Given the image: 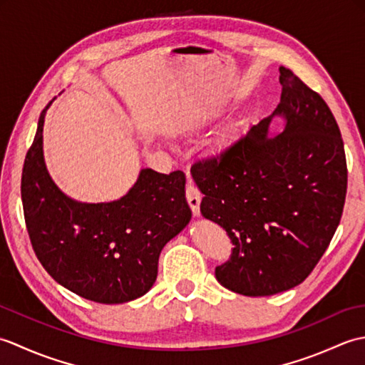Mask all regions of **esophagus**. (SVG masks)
<instances>
[{
    "label": "esophagus",
    "mask_w": 365,
    "mask_h": 365,
    "mask_svg": "<svg viewBox=\"0 0 365 365\" xmlns=\"http://www.w3.org/2000/svg\"><path fill=\"white\" fill-rule=\"evenodd\" d=\"M187 200H188L192 215L199 216L200 215V200H202V195H200V191L195 187V185H191V183H188V187H187Z\"/></svg>",
    "instance_id": "34e87169"
}]
</instances>
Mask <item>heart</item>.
I'll use <instances>...</instances> for the list:
<instances>
[{
  "instance_id": "obj_1",
  "label": "heart",
  "mask_w": 365,
  "mask_h": 365,
  "mask_svg": "<svg viewBox=\"0 0 365 365\" xmlns=\"http://www.w3.org/2000/svg\"><path fill=\"white\" fill-rule=\"evenodd\" d=\"M235 141H237L235 130L232 128L224 130L210 143V147H208V155L215 160H221L224 157H227L230 150L234 149Z\"/></svg>"
}]
</instances>
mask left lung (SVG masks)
<instances>
[{"label":"left lung","mask_w":365,"mask_h":365,"mask_svg":"<svg viewBox=\"0 0 365 365\" xmlns=\"http://www.w3.org/2000/svg\"><path fill=\"white\" fill-rule=\"evenodd\" d=\"M281 102L235 141L221 160L191 168L202 192L200 213L226 229L234 250L216 267L226 289L269 297L301 284L329 246L342 218L346 160L327 102L297 75L279 67ZM286 119L271 138L270 119Z\"/></svg>","instance_id":"left-lung-1"}]
</instances>
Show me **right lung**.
I'll return each mask as SVG.
<instances>
[{
  "instance_id": "add662e5",
  "label": "right lung",
  "mask_w": 365,
  "mask_h": 365,
  "mask_svg": "<svg viewBox=\"0 0 365 365\" xmlns=\"http://www.w3.org/2000/svg\"><path fill=\"white\" fill-rule=\"evenodd\" d=\"M41 113L21 173L28 235L38 262L66 289L102 304L143 297L158 274L160 252L191 220L185 174L143 169L125 196L78 202L61 191L43 161Z\"/></svg>"
}]
</instances>
